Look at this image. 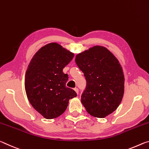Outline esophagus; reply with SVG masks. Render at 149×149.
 Here are the masks:
<instances>
[{
    "label": "esophagus",
    "mask_w": 149,
    "mask_h": 149,
    "mask_svg": "<svg viewBox=\"0 0 149 149\" xmlns=\"http://www.w3.org/2000/svg\"><path fill=\"white\" fill-rule=\"evenodd\" d=\"M74 91L77 92V94H79V89H78L77 88H74Z\"/></svg>",
    "instance_id": "1"
}]
</instances>
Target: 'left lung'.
Listing matches in <instances>:
<instances>
[{
    "label": "left lung",
    "instance_id": "1",
    "mask_svg": "<svg viewBox=\"0 0 149 149\" xmlns=\"http://www.w3.org/2000/svg\"><path fill=\"white\" fill-rule=\"evenodd\" d=\"M75 62L86 81L81 102L88 113L103 118L113 112L124 93V75L118 60L106 47L94 46L78 54Z\"/></svg>",
    "mask_w": 149,
    "mask_h": 149
}]
</instances>
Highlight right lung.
Segmentation results:
<instances>
[{
    "instance_id": "right-lung-1",
    "label": "right lung",
    "mask_w": 149,
    "mask_h": 149,
    "mask_svg": "<svg viewBox=\"0 0 149 149\" xmlns=\"http://www.w3.org/2000/svg\"><path fill=\"white\" fill-rule=\"evenodd\" d=\"M74 54L56 43L41 47L31 58L25 77V89L33 108L46 119L57 118L66 110L69 100L76 97L66 87L69 76L63 69Z\"/></svg>"
}]
</instances>
